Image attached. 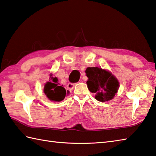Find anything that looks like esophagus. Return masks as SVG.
<instances>
[{"label": "esophagus", "mask_w": 156, "mask_h": 156, "mask_svg": "<svg viewBox=\"0 0 156 156\" xmlns=\"http://www.w3.org/2000/svg\"><path fill=\"white\" fill-rule=\"evenodd\" d=\"M74 85H75V84H73V83H68V84H67V88H68L69 89H70V90H72V89H73V88L74 87Z\"/></svg>", "instance_id": "34e87169"}]
</instances>
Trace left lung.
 <instances>
[{
    "mask_svg": "<svg viewBox=\"0 0 156 156\" xmlns=\"http://www.w3.org/2000/svg\"><path fill=\"white\" fill-rule=\"evenodd\" d=\"M87 87L95 94V98L101 102L112 100L117 92L119 84L111 73L98 67H88Z\"/></svg>",
    "mask_w": 156,
    "mask_h": 156,
    "instance_id": "obj_1",
    "label": "left lung"
}]
</instances>
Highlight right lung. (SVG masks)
Wrapping results in <instances>:
<instances>
[{"label":"right lung","instance_id":"add662e5","mask_svg":"<svg viewBox=\"0 0 156 156\" xmlns=\"http://www.w3.org/2000/svg\"><path fill=\"white\" fill-rule=\"evenodd\" d=\"M63 87L58 83L57 78L51 77V81L45 84L44 91L50 100L61 101L64 100L69 93V91L66 92V90Z\"/></svg>","mask_w":156,"mask_h":156}]
</instances>
